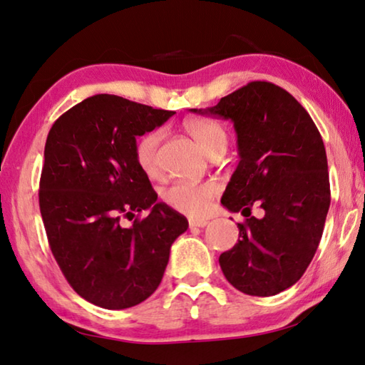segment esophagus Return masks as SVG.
Wrapping results in <instances>:
<instances>
[{
	"label": "esophagus",
	"mask_w": 365,
	"mask_h": 365,
	"mask_svg": "<svg viewBox=\"0 0 365 365\" xmlns=\"http://www.w3.org/2000/svg\"><path fill=\"white\" fill-rule=\"evenodd\" d=\"M207 223L209 222L204 220V218H201V220H190V228H204Z\"/></svg>",
	"instance_id": "obj_1"
}]
</instances>
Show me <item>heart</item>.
Here are the masks:
<instances>
[{"label":"heart","instance_id":"heart-1","mask_svg":"<svg viewBox=\"0 0 365 365\" xmlns=\"http://www.w3.org/2000/svg\"><path fill=\"white\" fill-rule=\"evenodd\" d=\"M183 128L195 138L197 145L209 156L217 151H225L228 145V134L223 125L205 118L185 119ZM163 130L153 129L138 137L135 143V161L145 174L153 175L158 170V150L163 142ZM218 187L214 182H190L178 180L163 191V200L180 214L190 217H202L210 209L212 197L217 195Z\"/></svg>","mask_w":365,"mask_h":365}]
</instances>
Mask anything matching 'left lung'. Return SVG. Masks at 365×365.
<instances>
[{
    "mask_svg": "<svg viewBox=\"0 0 365 365\" xmlns=\"http://www.w3.org/2000/svg\"><path fill=\"white\" fill-rule=\"evenodd\" d=\"M193 113L230 119L240 163L222 204L246 218L240 240L218 258L231 286L255 297L300 279L319 246L330 205L327 156L313 119L279 86L252 81ZM252 207L264 210L250 217Z\"/></svg>",
    "mask_w": 365,
    "mask_h": 365,
    "instance_id": "obj_1",
    "label": "left lung"
}]
</instances>
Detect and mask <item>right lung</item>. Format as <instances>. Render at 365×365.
Segmentation results:
<instances>
[{
    "label": "right lung",
    "mask_w": 365,
    "mask_h": 365,
    "mask_svg": "<svg viewBox=\"0 0 365 365\" xmlns=\"http://www.w3.org/2000/svg\"><path fill=\"white\" fill-rule=\"evenodd\" d=\"M174 115L97 94L63 113L48 134L39 180L46 235L73 290L101 308L147 300L163 279L170 246L188 228L182 214L156 202L134 153L137 137ZM143 210L147 217L122 227L123 217Z\"/></svg>",
    "instance_id": "right-lung-1"
}]
</instances>
